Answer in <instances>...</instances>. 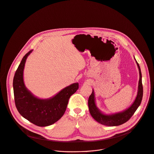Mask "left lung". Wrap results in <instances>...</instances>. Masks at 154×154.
<instances>
[{
	"instance_id": "8db88e82",
	"label": "left lung",
	"mask_w": 154,
	"mask_h": 154,
	"mask_svg": "<svg viewBox=\"0 0 154 154\" xmlns=\"http://www.w3.org/2000/svg\"><path fill=\"white\" fill-rule=\"evenodd\" d=\"M138 68L139 69L140 79L138 82V92L135 98V101L127 109L112 114H106L103 113L97 106L95 98V94L93 90L92 93L88 98V106L89 109V112L91 115L99 123L107 126H117L122 125L127 122L135 112L138 107L140 106L141 100L143 98V90L142 85V75L141 72V69L137 61L136 60Z\"/></svg>"
}]
</instances>
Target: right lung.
I'll use <instances>...</instances> for the list:
<instances>
[{"mask_svg": "<svg viewBox=\"0 0 154 154\" xmlns=\"http://www.w3.org/2000/svg\"><path fill=\"white\" fill-rule=\"evenodd\" d=\"M33 50L22 58L13 79L14 101L19 113L33 124L44 127L50 126L64 114L70 97L79 88L78 82L61 90L51 98L41 99L27 89L23 81V70L28 56Z\"/></svg>", "mask_w": 154, "mask_h": 154, "instance_id": "1", "label": "right lung"}]
</instances>
